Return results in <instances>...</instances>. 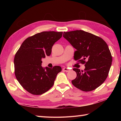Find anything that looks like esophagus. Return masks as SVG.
<instances>
[{
  "label": "esophagus",
  "instance_id": "obj_1",
  "mask_svg": "<svg viewBox=\"0 0 121 121\" xmlns=\"http://www.w3.org/2000/svg\"><path fill=\"white\" fill-rule=\"evenodd\" d=\"M63 70L64 71H65V72H69V71H70V69L67 68H64L63 69Z\"/></svg>",
  "mask_w": 121,
  "mask_h": 121
}]
</instances>
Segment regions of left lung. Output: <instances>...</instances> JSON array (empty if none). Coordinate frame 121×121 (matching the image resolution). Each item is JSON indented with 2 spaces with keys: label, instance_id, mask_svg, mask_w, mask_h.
<instances>
[{
  "label": "left lung",
  "instance_id": "obj_1",
  "mask_svg": "<svg viewBox=\"0 0 121 121\" xmlns=\"http://www.w3.org/2000/svg\"><path fill=\"white\" fill-rule=\"evenodd\" d=\"M63 36L76 49L74 60L85 66L84 71L73 69L77 76L72 83L84 91L96 89L107 78L111 66L112 58L108 46L101 38L82 30L64 32Z\"/></svg>",
  "mask_w": 121,
  "mask_h": 121
}]
</instances>
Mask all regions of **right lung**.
<instances>
[{"label":"right lung","instance_id":"right-lung-1","mask_svg":"<svg viewBox=\"0 0 121 121\" xmlns=\"http://www.w3.org/2000/svg\"><path fill=\"white\" fill-rule=\"evenodd\" d=\"M63 32H42L27 38L17 51L14 58V74L24 89L30 94L40 95L49 90L62 69L42 67V59L49 56L51 49L60 39Z\"/></svg>","mask_w":121,"mask_h":121}]
</instances>
